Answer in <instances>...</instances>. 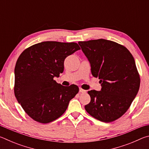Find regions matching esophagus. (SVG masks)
<instances>
[{
  "label": "esophagus",
  "instance_id": "34e87169",
  "mask_svg": "<svg viewBox=\"0 0 149 149\" xmlns=\"http://www.w3.org/2000/svg\"><path fill=\"white\" fill-rule=\"evenodd\" d=\"M79 93H86V91L81 89V88H79Z\"/></svg>",
  "mask_w": 149,
  "mask_h": 149
}]
</instances>
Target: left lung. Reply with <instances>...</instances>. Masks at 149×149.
<instances>
[{"instance_id": "1", "label": "left lung", "mask_w": 149, "mask_h": 149, "mask_svg": "<svg viewBox=\"0 0 149 149\" xmlns=\"http://www.w3.org/2000/svg\"><path fill=\"white\" fill-rule=\"evenodd\" d=\"M91 74L99 77L101 90H91L87 112L98 120L108 123L125 114L137 95L140 77L134 58L127 48L103 39L79 41Z\"/></svg>"}]
</instances>
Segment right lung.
Returning <instances> with one entry per match:
<instances>
[{
	"instance_id": "obj_1",
	"label": "right lung",
	"mask_w": 149,
	"mask_h": 149,
	"mask_svg": "<svg viewBox=\"0 0 149 149\" xmlns=\"http://www.w3.org/2000/svg\"><path fill=\"white\" fill-rule=\"evenodd\" d=\"M79 49L76 42L45 41L19 55L14 69V95L33 120L42 123L56 120L79 92L77 85L63 86L54 77L64 71L65 58Z\"/></svg>"
}]
</instances>
